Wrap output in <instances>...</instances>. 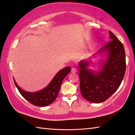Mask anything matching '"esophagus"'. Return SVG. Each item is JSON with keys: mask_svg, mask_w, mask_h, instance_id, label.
<instances>
[{"mask_svg": "<svg viewBox=\"0 0 135 135\" xmlns=\"http://www.w3.org/2000/svg\"><path fill=\"white\" fill-rule=\"evenodd\" d=\"M71 73H76V72L77 71L76 68L75 67H73V68H71Z\"/></svg>", "mask_w": 135, "mask_h": 135, "instance_id": "1", "label": "esophagus"}]
</instances>
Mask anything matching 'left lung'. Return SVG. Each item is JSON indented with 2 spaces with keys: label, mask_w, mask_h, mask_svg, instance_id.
I'll return each mask as SVG.
<instances>
[{
  "label": "left lung",
  "mask_w": 135,
  "mask_h": 135,
  "mask_svg": "<svg viewBox=\"0 0 135 135\" xmlns=\"http://www.w3.org/2000/svg\"><path fill=\"white\" fill-rule=\"evenodd\" d=\"M110 41L98 50L108 53V58L99 71L88 69L89 61L79 63L80 89L82 97L92 103H101L108 99L120 86L124 76L126 63L123 44L111 31Z\"/></svg>",
  "instance_id": "obj_1"
}]
</instances>
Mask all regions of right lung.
I'll use <instances>...</instances> for the list:
<instances>
[{
    "label": "right lung",
    "instance_id": "add662e5",
    "mask_svg": "<svg viewBox=\"0 0 135 135\" xmlns=\"http://www.w3.org/2000/svg\"><path fill=\"white\" fill-rule=\"evenodd\" d=\"M71 71V68L67 67L63 68L57 73L50 83L44 89L36 93H29L23 91L14 81L15 85L17 88L21 95L27 101L33 105L44 107L52 103L58 94L61 83L65 77Z\"/></svg>",
    "mask_w": 135,
    "mask_h": 135
}]
</instances>
